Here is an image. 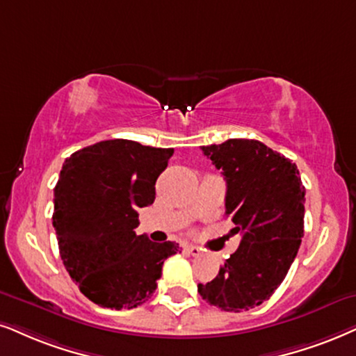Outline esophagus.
I'll use <instances>...</instances> for the list:
<instances>
[{
    "instance_id": "1",
    "label": "esophagus",
    "mask_w": 356,
    "mask_h": 356,
    "mask_svg": "<svg viewBox=\"0 0 356 356\" xmlns=\"http://www.w3.org/2000/svg\"><path fill=\"white\" fill-rule=\"evenodd\" d=\"M186 251L192 256H200V253H202V250L197 248V246H186Z\"/></svg>"
}]
</instances>
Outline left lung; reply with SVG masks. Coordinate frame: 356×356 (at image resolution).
<instances>
[{"instance_id": "1", "label": "left lung", "mask_w": 356, "mask_h": 356, "mask_svg": "<svg viewBox=\"0 0 356 356\" xmlns=\"http://www.w3.org/2000/svg\"><path fill=\"white\" fill-rule=\"evenodd\" d=\"M202 151L222 169L225 209L243 238L217 277L197 289L215 307L243 312L284 281L304 236L305 188L298 165L254 139H228Z\"/></svg>"}]
</instances>
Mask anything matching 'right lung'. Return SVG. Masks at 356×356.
Masks as SVG:
<instances>
[{"label":"right lung","mask_w":356,"mask_h":356,"mask_svg":"<svg viewBox=\"0 0 356 356\" xmlns=\"http://www.w3.org/2000/svg\"><path fill=\"white\" fill-rule=\"evenodd\" d=\"M172 147L110 139L67 157L54 188L52 225L70 277L106 309L145 304L177 243L136 235L138 210L156 199V181Z\"/></svg>","instance_id":"obj_1"}]
</instances>
